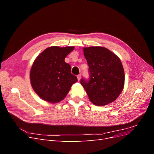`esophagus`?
<instances>
[{
  "mask_svg": "<svg viewBox=\"0 0 154 154\" xmlns=\"http://www.w3.org/2000/svg\"><path fill=\"white\" fill-rule=\"evenodd\" d=\"M81 77H82V75H81V74H78V75L77 76V78H78V80H80V79H81Z\"/></svg>",
  "mask_w": 154,
  "mask_h": 154,
  "instance_id": "1",
  "label": "esophagus"
}]
</instances>
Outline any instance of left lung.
<instances>
[{
    "instance_id": "obj_1",
    "label": "left lung",
    "mask_w": 154,
    "mask_h": 154,
    "mask_svg": "<svg viewBox=\"0 0 154 154\" xmlns=\"http://www.w3.org/2000/svg\"><path fill=\"white\" fill-rule=\"evenodd\" d=\"M88 66L89 78H82L80 83L90 101L97 106L113 102L122 92L125 72L120 59L103 47L83 48Z\"/></svg>"
}]
</instances>
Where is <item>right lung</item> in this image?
<instances>
[{
	"instance_id": "right-lung-1",
	"label": "right lung",
	"mask_w": 154,
	"mask_h": 154,
	"mask_svg": "<svg viewBox=\"0 0 154 154\" xmlns=\"http://www.w3.org/2000/svg\"><path fill=\"white\" fill-rule=\"evenodd\" d=\"M73 46L45 49L35 59L30 71L32 88L42 99L58 103L67 96L73 83L78 81L71 74V66L65 58L74 49Z\"/></svg>"
}]
</instances>
